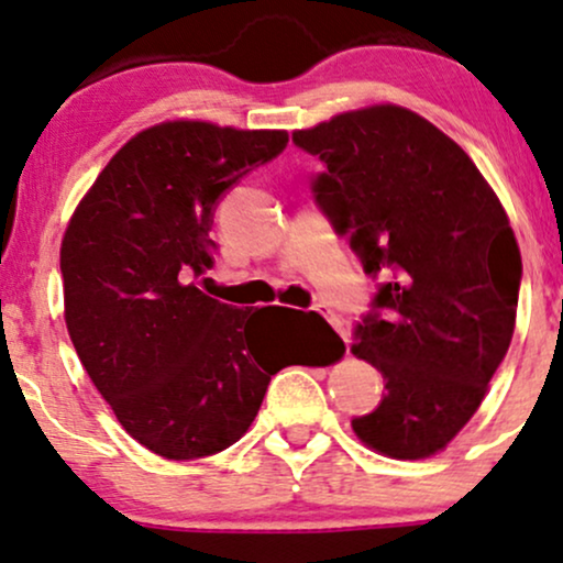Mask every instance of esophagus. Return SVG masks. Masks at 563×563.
<instances>
[{
	"instance_id": "1",
	"label": "esophagus",
	"mask_w": 563,
	"mask_h": 563,
	"mask_svg": "<svg viewBox=\"0 0 563 563\" xmlns=\"http://www.w3.org/2000/svg\"><path fill=\"white\" fill-rule=\"evenodd\" d=\"M316 311H319L321 316H324V319L330 321V324L334 327V330H338L340 334H343V340H345V343H349V334H345V327H343V321L338 319V313H334L332 308H327V306H316Z\"/></svg>"
}]
</instances>
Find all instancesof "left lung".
I'll return each mask as SVG.
<instances>
[{"label":"left lung","instance_id":"1","mask_svg":"<svg viewBox=\"0 0 563 563\" xmlns=\"http://www.w3.org/2000/svg\"><path fill=\"white\" fill-rule=\"evenodd\" d=\"M292 143L324 164L316 205L383 279L353 353L385 394L353 431L388 457H428L473 418L514 338L521 255L508 214L471 156L399 106L340 113Z\"/></svg>","mask_w":563,"mask_h":563}]
</instances>
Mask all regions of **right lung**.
<instances>
[{
	"mask_svg": "<svg viewBox=\"0 0 563 563\" xmlns=\"http://www.w3.org/2000/svg\"><path fill=\"white\" fill-rule=\"evenodd\" d=\"M282 130L167 122L106 164L60 247L66 327L87 375L132 439L167 460L229 450L292 364L282 308L225 306L212 268L214 210L244 175L287 148ZM311 316L340 343L319 313ZM330 364L306 358L295 364Z\"/></svg>",
	"mask_w": 563,
	"mask_h": 563,
	"instance_id": "1",
	"label": "right lung"
}]
</instances>
